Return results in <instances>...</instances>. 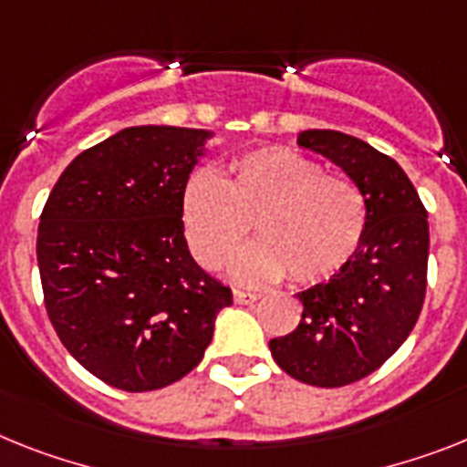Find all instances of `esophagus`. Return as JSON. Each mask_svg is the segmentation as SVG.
<instances>
[{"instance_id":"34e87169","label":"esophagus","mask_w":467,"mask_h":467,"mask_svg":"<svg viewBox=\"0 0 467 467\" xmlns=\"http://www.w3.org/2000/svg\"><path fill=\"white\" fill-rule=\"evenodd\" d=\"M233 296H234V304H242V306H246V304H254V301L258 299L256 292H246V289H234Z\"/></svg>"}]
</instances>
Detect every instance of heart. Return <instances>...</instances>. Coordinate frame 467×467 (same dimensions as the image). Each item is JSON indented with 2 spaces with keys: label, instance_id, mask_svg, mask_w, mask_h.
Returning <instances> with one entry per match:
<instances>
[{
  "label": "heart",
  "instance_id": "obj_1",
  "mask_svg": "<svg viewBox=\"0 0 467 467\" xmlns=\"http://www.w3.org/2000/svg\"><path fill=\"white\" fill-rule=\"evenodd\" d=\"M192 254L221 268L237 254L249 223L261 237L237 261L244 280L320 282L344 268L366 234V199L344 175L289 147H261L240 156L223 180L199 171L182 194Z\"/></svg>",
  "mask_w": 467,
  "mask_h": 467
}]
</instances>
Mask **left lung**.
Here are the masks:
<instances>
[{"label":"left lung","instance_id":"1","mask_svg":"<svg viewBox=\"0 0 467 467\" xmlns=\"http://www.w3.org/2000/svg\"><path fill=\"white\" fill-rule=\"evenodd\" d=\"M296 144L330 159L366 199L360 246L327 282L299 292L301 323L270 339L277 366L313 387H344L375 373L410 335L427 287V211L397 161L358 137L304 130Z\"/></svg>","mask_w":467,"mask_h":467}]
</instances>
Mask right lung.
Here are the masks:
<instances>
[{"label":"right lung","instance_id":"add662e5","mask_svg":"<svg viewBox=\"0 0 467 467\" xmlns=\"http://www.w3.org/2000/svg\"><path fill=\"white\" fill-rule=\"evenodd\" d=\"M209 130L137 125L70 161L37 227L47 316L85 370L123 391L199 366L233 292L185 240L182 194Z\"/></svg>","mask_w":467,"mask_h":467}]
</instances>
